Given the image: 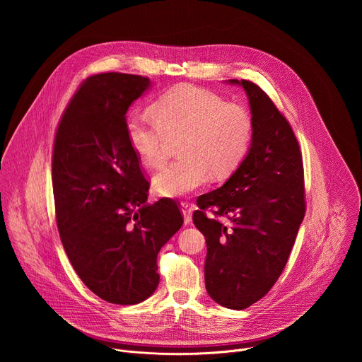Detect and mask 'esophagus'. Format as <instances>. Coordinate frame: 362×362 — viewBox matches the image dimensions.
Returning a JSON list of instances; mask_svg holds the SVG:
<instances>
[{
    "instance_id": "obj_1",
    "label": "esophagus",
    "mask_w": 362,
    "mask_h": 362,
    "mask_svg": "<svg viewBox=\"0 0 362 362\" xmlns=\"http://www.w3.org/2000/svg\"><path fill=\"white\" fill-rule=\"evenodd\" d=\"M180 211H182V214H183V221H185V225H190V223H192V212H193V204H192V203H187V202H182Z\"/></svg>"
}]
</instances>
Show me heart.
<instances>
[{"instance_id":"obj_1","label":"heart","mask_w":362,"mask_h":362,"mask_svg":"<svg viewBox=\"0 0 362 362\" xmlns=\"http://www.w3.org/2000/svg\"><path fill=\"white\" fill-rule=\"evenodd\" d=\"M153 113H130L126 136L139 159L151 168L166 156L170 139L179 140L182 158L163 166L153 177L158 193L180 197L203 187L211 172L230 175L246 156L253 124L246 109L194 86H177L162 94Z\"/></svg>"}]
</instances>
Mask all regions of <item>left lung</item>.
I'll return each mask as SVG.
<instances>
[{"label":"left lung","mask_w":362,"mask_h":362,"mask_svg":"<svg viewBox=\"0 0 362 362\" xmlns=\"http://www.w3.org/2000/svg\"><path fill=\"white\" fill-rule=\"evenodd\" d=\"M229 83L249 100L250 147L222 187L197 197L193 223L208 246L206 291L222 306L245 309L269 292L288 262L305 216L303 166L291 124L268 94L247 80ZM209 207L231 223L209 220Z\"/></svg>","instance_id":"1"}]
</instances>
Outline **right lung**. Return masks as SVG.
<instances>
[{
  "mask_svg": "<svg viewBox=\"0 0 362 362\" xmlns=\"http://www.w3.org/2000/svg\"><path fill=\"white\" fill-rule=\"evenodd\" d=\"M147 77L101 73L73 95L53 148L56 219L69 259L98 298L147 299L159 285L158 253L180 229L176 200L147 203L148 182L126 136V113Z\"/></svg>",
  "mask_w": 362,
  "mask_h": 362,
  "instance_id": "obj_1",
  "label": "right lung"
}]
</instances>
